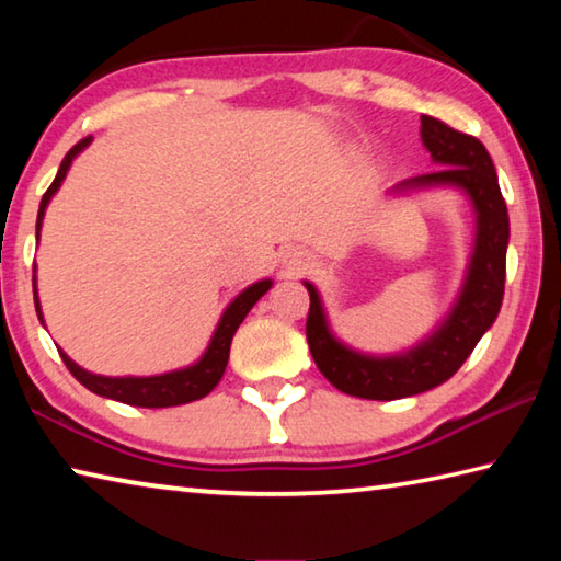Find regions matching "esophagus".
<instances>
[{
	"label": "esophagus",
	"instance_id": "1",
	"mask_svg": "<svg viewBox=\"0 0 561 561\" xmlns=\"http://www.w3.org/2000/svg\"><path fill=\"white\" fill-rule=\"evenodd\" d=\"M301 264H304V257H301V254H291V257H289V270H299Z\"/></svg>",
	"mask_w": 561,
	"mask_h": 561
}]
</instances>
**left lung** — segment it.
<instances>
[{
	"instance_id": "obj_1",
	"label": "left lung",
	"mask_w": 561,
	"mask_h": 561,
	"mask_svg": "<svg viewBox=\"0 0 561 561\" xmlns=\"http://www.w3.org/2000/svg\"><path fill=\"white\" fill-rule=\"evenodd\" d=\"M421 126L425 148L435 163L445 168L417 175L405 185H458L470 195L478 213V242L468 282L448 321L403 356H360L329 334L314 284L304 282L309 289L307 341L317 368L341 393L368 401H396L448 381L497 319L505 294L510 217L488 148L474 136L455 130L433 116H421Z\"/></svg>"
}]
</instances>
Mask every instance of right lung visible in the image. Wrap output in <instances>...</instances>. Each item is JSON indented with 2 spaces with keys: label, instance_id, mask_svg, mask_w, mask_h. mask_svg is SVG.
<instances>
[{
  "label": "right lung",
  "instance_id": "1",
  "mask_svg": "<svg viewBox=\"0 0 561 561\" xmlns=\"http://www.w3.org/2000/svg\"><path fill=\"white\" fill-rule=\"evenodd\" d=\"M89 144H91V136L81 138L79 144H76L69 150V153L64 156L59 173H56L54 183L49 185V190H46L44 197H42L39 217H36V232H39V227H42V217H44L46 205H49L51 195L56 193V190H59L66 170H69V165H71V160L79 156ZM270 287H272V282L262 279L257 284H252L250 289H244L240 297H237L230 304V307H227V311L220 319V324H217V329H215V336L210 341V346H207V351H205V356L197 360L195 366L183 368V371H173V374H163V376H148V378H133V376L111 378V376H96V374L83 371V368L76 366L73 360L64 354V351H59V354H61L66 368H69L76 381L87 386L89 391H93L96 396L113 398V401L138 405V408H168V405L193 403V401H197V398H205L217 383H220V378L225 374V366H227V358H230V344H232V336H234L237 327L242 324L247 311H250L254 304H257V299ZM34 307H36V314H39V319H42V309H39V299H36V289H34Z\"/></svg>",
  "mask_w": 561,
  "mask_h": 561
}]
</instances>
